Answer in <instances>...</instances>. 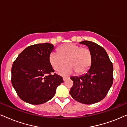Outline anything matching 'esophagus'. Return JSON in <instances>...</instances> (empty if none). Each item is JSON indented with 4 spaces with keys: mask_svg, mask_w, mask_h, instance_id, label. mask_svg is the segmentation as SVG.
I'll use <instances>...</instances> for the list:
<instances>
[{
    "mask_svg": "<svg viewBox=\"0 0 127 127\" xmlns=\"http://www.w3.org/2000/svg\"><path fill=\"white\" fill-rule=\"evenodd\" d=\"M68 77H63V81H66V80L67 79H68Z\"/></svg>",
    "mask_w": 127,
    "mask_h": 127,
    "instance_id": "1",
    "label": "esophagus"
}]
</instances>
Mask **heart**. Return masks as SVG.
<instances>
[{"mask_svg": "<svg viewBox=\"0 0 127 127\" xmlns=\"http://www.w3.org/2000/svg\"><path fill=\"white\" fill-rule=\"evenodd\" d=\"M57 53L52 52L49 62L56 71H59L67 63V65L60 71L62 75H68L75 71L77 74L86 73L93 62V54L90 49L74 43H67L61 46Z\"/></svg>", "mask_w": 127, "mask_h": 127, "instance_id": "obj_1", "label": "heart"}]
</instances>
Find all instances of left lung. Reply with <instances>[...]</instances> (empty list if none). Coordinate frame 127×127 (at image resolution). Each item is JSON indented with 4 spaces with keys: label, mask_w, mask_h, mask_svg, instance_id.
Masks as SVG:
<instances>
[{
    "label": "left lung",
    "mask_w": 127,
    "mask_h": 127,
    "mask_svg": "<svg viewBox=\"0 0 127 127\" xmlns=\"http://www.w3.org/2000/svg\"><path fill=\"white\" fill-rule=\"evenodd\" d=\"M93 54V62L86 74L71 77L73 86L70 94L75 100L86 104L100 101L107 95L113 83V65L103 47L90 41H83Z\"/></svg>",
    "instance_id": "obj_1"
}]
</instances>
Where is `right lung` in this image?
<instances>
[{
	"mask_svg": "<svg viewBox=\"0 0 127 127\" xmlns=\"http://www.w3.org/2000/svg\"><path fill=\"white\" fill-rule=\"evenodd\" d=\"M54 47L45 43L28 46L13 63L11 81L16 92L24 101L41 104L54 97L57 87L63 82L54 73L49 56Z\"/></svg>",
	"mask_w": 127,
	"mask_h": 127,
	"instance_id": "1",
	"label": "right lung"
}]
</instances>
